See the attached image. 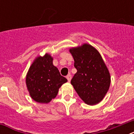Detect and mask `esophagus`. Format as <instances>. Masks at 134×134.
Segmentation results:
<instances>
[{
  "mask_svg": "<svg viewBox=\"0 0 134 134\" xmlns=\"http://www.w3.org/2000/svg\"><path fill=\"white\" fill-rule=\"evenodd\" d=\"M67 81L69 82H70V81H71V74H68V75L67 76Z\"/></svg>",
  "mask_w": 134,
  "mask_h": 134,
  "instance_id": "esophagus-1",
  "label": "esophagus"
}]
</instances>
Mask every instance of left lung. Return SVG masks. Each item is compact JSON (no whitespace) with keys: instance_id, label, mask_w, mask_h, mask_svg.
Masks as SVG:
<instances>
[{"instance_id":"8db88e82","label":"left lung","mask_w":134,"mask_h":134,"mask_svg":"<svg viewBox=\"0 0 134 134\" xmlns=\"http://www.w3.org/2000/svg\"><path fill=\"white\" fill-rule=\"evenodd\" d=\"M77 72L71 85L85 104H99L108 92L110 75L99 52L88 43L69 48Z\"/></svg>"}]
</instances>
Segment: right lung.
I'll list each match as a JSON object with an SVG mask.
<instances>
[{
	"mask_svg": "<svg viewBox=\"0 0 134 134\" xmlns=\"http://www.w3.org/2000/svg\"><path fill=\"white\" fill-rule=\"evenodd\" d=\"M53 60L47 53L36 57L26 74V84L30 97L40 104H48L55 98L59 88L67 82L53 65Z\"/></svg>",
	"mask_w": 134,
	"mask_h": 134,
	"instance_id": "obj_1",
	"label": "right lung"
}]
</instances>
